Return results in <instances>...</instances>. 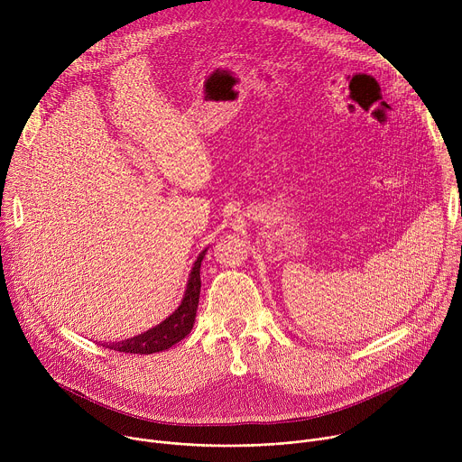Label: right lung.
<instances>
[{"mask_svg":"<svg viewBox=\"0 0 462 462\" xmlns=\"http://www.w3.org/2000/svg\"><path fill=\"white\" fill-rule=\"evenodd\" d=\"M207 254V248L197 255L188 285L184 291V298L180 305L175 309L173 314H170L164 321H161L157 327L150 328V331L134 337L124 342L115 344H102L107 349L118 351V353H131V355H152L161 353L180 342L184 337L189 335L191 327L195 323L197 305H199V294H201V261Z\"/></svg>","mask_w":462,"mask_h":462,"instance_id":"right-lung-1","label":"right lung"}]
</instances>
